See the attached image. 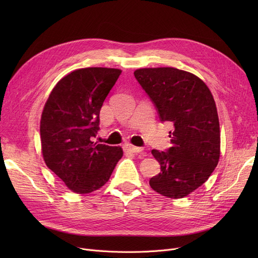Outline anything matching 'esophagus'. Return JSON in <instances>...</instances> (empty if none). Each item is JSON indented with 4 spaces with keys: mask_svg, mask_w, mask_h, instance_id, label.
<instances>
[{
    "mask_svg": "<svg viewBox=\"0 0 258 258\" xmlns=\"http://www.w3.org/2000/svg\"><path fill=\"white\" fill-rule=\"evenodd\" d=\"M124 150L130 152V153H135V154H140L143 153V148L142 147H137V146H133L131 144H125L124 145Z\"/></svg>",
    "mask_w": 258,
    "mask_h": 258,
    "instance_id": "esophagus-1",
    "label": "esophagus"
}]
</instances>
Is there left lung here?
I'll return each instance as SVG.
<instances>
[{
    "instance_id": "1",
    "label": "left lung",
    "mask_w": 258,
    "mask_h": 258,
    "mask_svg": "<svg viewBox=\"0 0 258 258\" xmlns=\"http://www.w3.org/2000/svg\"><path fill=\"white\" fill-rule=\"evenodd\" d=\"M134 75L160 120L173 125L171 147L152 151L161 172L150 185L164 197L184 198L204 184L219 163L220 122L212 94L198 76L175 68H145Z\"/></svg>"
}]
</instances>
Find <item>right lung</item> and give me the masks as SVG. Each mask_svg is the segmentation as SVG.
<instances>
[{"label":"right lung","mask_w":258,"mask_h":258,"mask_svg":"<svg viewBox=\"0 0 258 258\" xmlns=\"http://www.w3.org/2000/svg\"><path fill=\"white\" fill-rule=\"evenodd\" d=\"M121 74L111 68H85L68 74L54 87L40 119L46 165L76 194L103 186L121 159L119 146L94 143L99 113Z\"/></svg>","instance_id":"1"}]
</instances>
